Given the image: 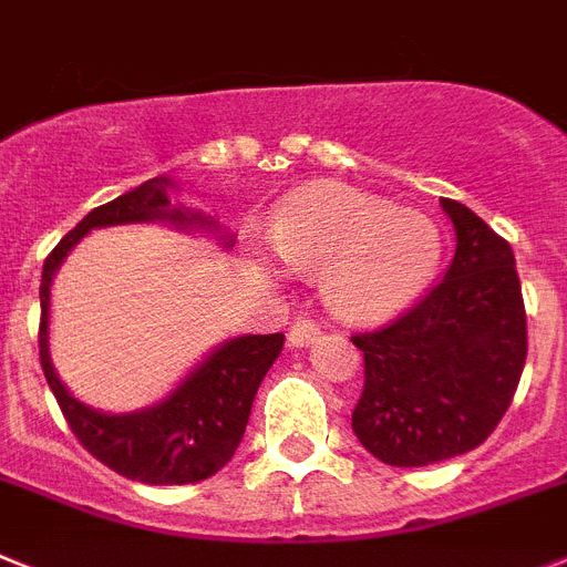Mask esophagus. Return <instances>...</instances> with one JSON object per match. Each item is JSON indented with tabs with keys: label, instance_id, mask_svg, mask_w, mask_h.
<instances>
[{
	"label": "esophagus",
	"instance_id": "1",
	"mask_svg": "<svg viewBox=\"0 0 567 567\" xmlns=\"http://www.w3.org/2000/svg\"><path fill=\"white\" fill-rule=\"evenodd\" d=\"M317 337H319V324L313 322L311 317H302V313L293 319V324H290V331H288V342L293 344V348H305V344H311Z\"/></svg>",
	"mask_w": 567,
	"mask_h": 567
}]
</instances>
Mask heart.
I'll use <instances>...</instances> for the list:
<instances>
[{
	"label": "heart",
	"instance_id": "heart-1",
	"mask_svg": "<svg viewBox=\"0 0 567 567\" xmlns=\"http://www.w3.org/2000/svg\"><path fill=\"white\" fill-rule=\"evenodd\" d=\"M268 239L285 268L322 270L324 302L351 322L402 311L427 288L442 256L427 216L333 182L288 196Z\"/></svg>",
	"mask_w": 567,
	"mask_h": 567
}]
</instances>
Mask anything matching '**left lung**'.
<instances>
[{
    "label": "left lung",
    "instance_id": "left-lung-1",
    "mask_svg": "<svg viewBox=\"0 0 567 567\" xmlns=\"http://www.w3.org/2000/svg\"><path fill=\"white\" fill-rule=\"evenodd\" d=\"M454 262L405 313L353 333L365 385L353 433L377 460L422 467L467 454L508 411L528 357V322L511 245L471 208L442 199Z\"/></svg>",
    "mask_w": 567,
    "mask_h": 567
}]
</instances>
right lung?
Returning <instances> with one entry per match:
<instances>
[{"label":"right lung","instance_id":"1","mask_svg":"<svg viewBox=\"0 0 567 567\" xmlns=\"http://www.w3.org/2000/svg\"><path fill=\"white\" fill-rule=\"evenodd\" d=\"M165 176L147 179L140 188L127 190L120 199L93 208L62 243L48 254L39 285V362L48 385L65 413L68 425L79 445L96 456L102 465L127 480L145 485H190L214 476L230 462L245 436L250 405L262 385L265 373L282 353L285 333H256L236 337L219 344L199 368L165 402L136 413H100L73 400L59 382L48 353V308H51V279L68 250L91 228L125 223H154L167 219L174 225L210 228L214 219L190 210L171 208ZM230 245V243H228Z\"/></svg>","mask_w":567,"mask_h":567}]
</instances>
